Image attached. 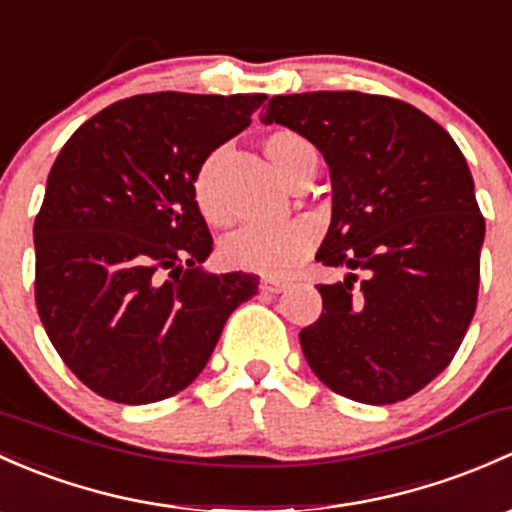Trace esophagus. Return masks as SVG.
Segmentation results:
<instances>
[{
	"instance_id": "esophagus-1",
	"label": "esophagus",
	"mask_w": 512,
	"mask_h": 512,
	"mask_svg": "<svg viewBox=\"0 0 512 512\" xmlns=\"http://www.w3.org/2000/svg\"><path fill=\"white\" fill-rule=\"evenodd\" d=\"M260 289H262V292H267V294H279V292H284V289H287V282H284V279H279V277H262Z\"/></svg>"
}]
</instances>
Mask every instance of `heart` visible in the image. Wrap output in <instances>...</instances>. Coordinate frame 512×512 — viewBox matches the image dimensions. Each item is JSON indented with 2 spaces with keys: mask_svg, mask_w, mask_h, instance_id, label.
<instances>
[{
  "mask_svg": "<svg viewBox=\"0 0 512 512\" xmlns=\"http://www.w3.org/2000/svg\"><path fill=\"white\" fill-rule=\"evenodd\" d=\"M262 147L277 174L289 186L297 184L301 176L316 174L319 157H316L314 144L304 134L292 132V129H277V132L267 134ZM218 164V154L203 159L193 174L191 191L203 218L215 228H228L233 223V213L225 206L223 193H220ZM316 238H319V228L309 218H292L279 225H250L225 240L223 260L235 270L277 277V274L294 270L316 245Z\"/></svg>",
  "mask_w": 512,
  "mask_h": 512,
  "instance_id": "heart-1",
  "label": "heart"
}]
</instances>
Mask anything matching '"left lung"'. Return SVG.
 <instances>
[{
	"mask_svg": "<svg viewBox=\"0 0 512 512\" xmlns=\"http://www.w3.org/2000/svg\"><path fill=\"white\" fill-rule=\"evenodd\" d=\"M260 120L324 154L333 215L316 262L351 270L316 287L324 311L299 333L306 363L348 400H407L451 363L476 311L486 220L464 154L432 117L385 95H274Z\"/></svg>",
	"mask_w": 512,
	"mask_h": 512,
	"instance_id": "obj_1",
	"label": "left lung"
}]
</instances>
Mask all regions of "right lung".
Masks as SVG:
<instances>
[{
  "label": "right lung",
  "mask_w": 512,
  "mask_h": 512,
  "mask_svg": "<svg viewBox=\"0 0 512 512\" xmlns=\"http://www.w3.org/2000/svg\"><path fill=\"white\" fill-rule=\"evenodd\" d=\"M267 95H134L63 144L34 223L36 309L53 348L100 397L147 405L206 368L225 321L257 292L208 274L193 174Z\"/></svg>",
  "instance_id": "obj_1"
}]
</instances>
